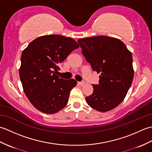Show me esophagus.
<instances>
[{
  "instance_id": "esophagus-1",
  "label": "esophagus",
  "mask_w": 152,
  "mask_h": 152,
  "mask_svg": "<svg viewBox=\"0 0 152 152\" xmlns=\"http://www.w3.org/2000/svg\"><path fill=\"white\" fill-rule=\"evenodd\" d=\"M79 84H80V86H84V85H85V82H84V81H82V82H79Z\"/></svg>"
}]
</instances>
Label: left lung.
I'll return each instance as SVG.
<instances>
[{
	"instance_id": "8db88e82",
	"label": "left lung",
	"mask_w": 152,
	"mask_h": 152,
	"mask_svg": "<svg viewBox=\"0 0 152 152\" xmlns=\"http://www.w3.org/2000/svg\"><path fill=\"white\" fill-rule=\"evenodd\" d=\"M93 70L100 73L99 84L86 96L88 105L99 112L111 110L124 101L133 82L131 52L118 38L98 36L78 40Z\"/></svg>"
}]
</instances>
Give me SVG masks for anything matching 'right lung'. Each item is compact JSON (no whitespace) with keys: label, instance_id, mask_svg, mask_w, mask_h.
<instances>
[{"label":"right lung","instance_id":"obj_1","mask_svg":"<svg viewBox=\"0 0 152 152\" xmlns=\"http://www.w3.org/2000/svg\"><path fill=\"white\" fill-rule=\"evenodd\" d=\"M79 47L72 38L53 34L39 37L23 51L19 68L23 89L39 111L56 114L67 104L77 82L58 76L59 65Z\"/></svg>","mask_w":152,"mask_h":152}]
</instances>
